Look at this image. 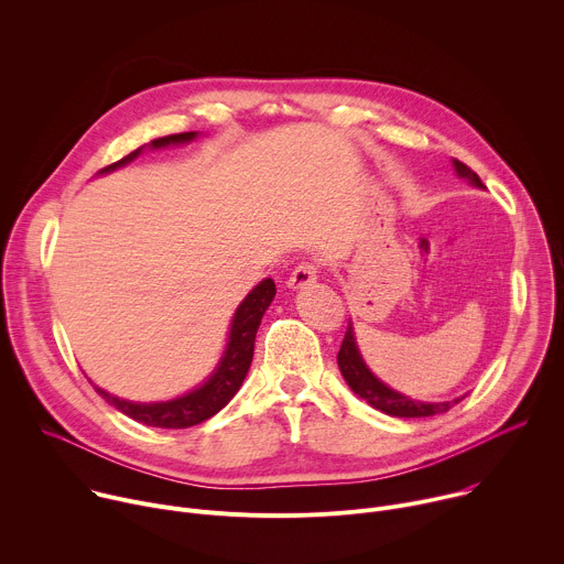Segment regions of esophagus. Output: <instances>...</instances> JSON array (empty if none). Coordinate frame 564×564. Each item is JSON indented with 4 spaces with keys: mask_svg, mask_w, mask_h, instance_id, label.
<instances>
[{
    "mask_svg": "<svg viewBox=\"0 0 564 564\" xmlns=\"http://www.w3.org/2000/svg\"><path fill=\"white\" fill-rule=\"evenodd\" d=\"M316 274H318V263H314V261H303V263H299V265L292 270V274H290V279H288V288L301 290V288L314 283V281H316Z\"/></svg>",
    "mask_w": 564,
    "mask_h": 564,
    "instance_id": "esophagus-1",
    "label": "esophagus"
}]
</instances>
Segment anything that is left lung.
Wrapping results in <instances>:
<instances>
[{"label":"left lung","mask_w":564,"mask_h":564,"mask_svg":"<svg viewBox=\"0 0 564 564\" xmlns=\"http://www.w3.org/2000/svg\"><path fill=\"white\" fill-rule=\"evenodd\" d=\"M453 167L459 178H466L475 187H485V183L479 181V176L475 172H470V167L459 163V160H453ZM337 361H339V370H341L346 383L355 390V394H359L361 399L368 401L372 409H377L390 417H433V415L451 411L457 401H462V397H457L453 401H440V404H431V401H415L411 397H404L401 392H394L386 383H381L364 364L357 341H355L352 326H348V330H346Z\"/></svg>","instance_id":"8db88e82"}]
</instances>
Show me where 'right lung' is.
Listing matches in <instances>:
<instances>
[{"label": "right lung", "mask_w": 564, "mask_h": 564, "mask_svg": "<svg viewBox=\"0 0 564 564\" xmlns=\"http://www.w3.org/2000/svg\"><path fill=\"white\" fill-rule=\"evenodd\" d=\"M196 135H198L196 131H187V133H174V135H165V138H155V140H151V147L160 149V147H167V144H183V142L194 140ZM140 151H142V147L131 151L129 155L120 158L118 163L100 170V174H109L118 167H124L127 163H131L133 158L140 155ZM274 294H276L274 281L263 279L243 299V303L236 307L220 364L212 372V377L203 386H198L196 390H192V392H187L178 399H172V401H155V404H135V401L113 397V394L105 392L98 386H94V388L109 401L111 406H116L120 413H124L127 417L144 424V426L189 429V426H196V424L209 420L212 415H216L220 409H225L229 404V399L238 392L240 383H243V379L250 370L252 357H254L257 330L261 326V318H263L265 310L270 307Z\"/></svg>", "instance_id": "add662e5"}]
</instances>
